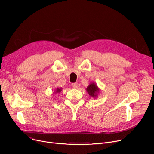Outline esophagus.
Returning a JSON list of instances; mask_svg holds the SVG:
<instances>
[{"label":"esophagus","instance_id":"34e87169","mask_svg":"<svg viewBox=\"0 0 154 154\" xmlns=\"http://www.w3.org/2000/svg\"><path fill=\"white\" fill-rule=\"evenodd\" d=\"M72 87H74V88H77V86H78V84H77V82H75V83H72Z\"/></svg>","mask_w":154,"mask_h":154}]
</instances>
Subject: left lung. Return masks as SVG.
<instances>
[{"mask_svg": "<svg viewBox=\"0 0 154 154\" xmlns=\"http://www.w3.org/2000/svg\"><path fill=\"white\" fill-rule=\"evenodd\" d=\"M86 90H87V92H88V94H89V95L91 97H94V98L97 97L98 94L100 92L99 88L94 82L90 84L89 85L87 86Z\"/></svg>", "mask_w": 154, "mask_h": 154, "instance_id": "obj_1", "label": "left lung"}]
</instances>
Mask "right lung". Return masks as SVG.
<instances>
[{"label": "right lung", "instance_id": "1", "mask_svg": "<svg viewBox=\"0 0 154 154\" xmlns=\"http://www.w3.org/2000/svg\"><path fill=\"white\" fill-rule=\"evenodd\" d=\"M62 88H57V89H55V91H54V94H57L61 92Z\"/></svg>", "mask_w": 154, "mask_h": 154}]
</instances>
